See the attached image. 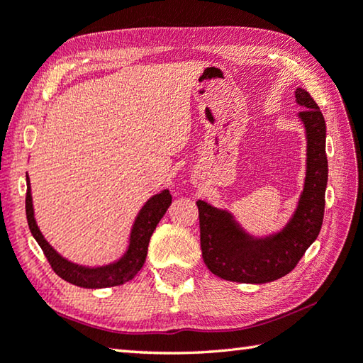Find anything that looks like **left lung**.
<instances>
[{"label":"left lung","instance_id":"8db88e82","mask_svg":"<svg viewBox=\"0 0 363 363\" xmlns=\"http://www.w3.org/2000/svg\"><path fill=\"white\" fill-rule=\"evenodd\" d=\"M298 113L306 130V177L291 220L278 233L254 238L232 213L199 200L201 255L211 273L246 284L272 282L291 273L313 245L324 220L328 163L325 121L305 89L295 90Z\"/></svg>","mask_w":363,"mask_h":363}]
</instances>
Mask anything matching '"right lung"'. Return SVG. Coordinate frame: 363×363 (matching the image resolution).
Returning a JSON list of instances; mask_svg holds the SVG:
<instances>
[{"mask_svg":"<svg viewBox=\"0 0 363 363\" xmlns=\"http://www.w3.org/2000/svg\"><path fill=\"white\" fill-rule=\"evenodd\" d=\"M169 204H171L169 190H162L160 194H157L152 196V199H149L136 216L133 228H131V233H130L128 249L125 250V254L121 257V259L104 267H95V268L82 267L65 259V257L58 254L57 250L44 240L41 230L38 228L36 220H35L30 179L28 176H26L25 209H26V220H28V227L33 238L38 241L39 246H41L45 259L49 260L52 269H54L62 279L84 289L114 287V286H121L130 279H133L136 273L143 268L144 262H146L150 236H152L157 223L160 222L164 213H167Z\"/></svg>","mask_w":363,"mask_h":363,"instance_id":"obj_1","label":"right lung"}]
</instances>
